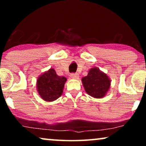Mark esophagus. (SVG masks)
Masks as SVG:
<instances>
[{
  "mask_svg": "<svg viewBox=\"0 0 146 146\" xmlns=\"http://www.w3.org/2000/svg\"><path fill=\"white\" fill-rule=\"evenodd\" d=\"M70 77L73 79H78L79 78V75L77 73H73V74H71Z\"/></svg>",
  "mask_w": 146,
  "mask_h": 146,
  "instance_id": "1",
  "label": "esophagus"
}]
</instances>
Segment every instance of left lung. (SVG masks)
<instances>
[{
	"label": "left lung",
	"mask_w": 146,
	"mask_h": 146,
	"mask_svg": "<svg viewBox=\"0 0 146 146\" xmlns=\"http://www.w3.org/2000/svg\"><path fill=\"white\" fill-rule=\"evenodd\" d=\"M82 82L88 94L95 98L104 97L111 86L108 76L96 67L90 69L86 76L82 78Z\"/></svg>",
	"instance_id": "obj_1"
}]
</instances>
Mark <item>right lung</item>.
Here are the masks:
<instances>
[{
  "label": "right lung",
  "mask_w": 146,
  "mask_h": 146,
  "mask_svg": "<svg viewBox=\"0 0 146 146\" xmlns=\"http://www.w3.org/2000/svg\"><path fill=\"white\" fill-rule=\"evenodd\" d=\"M67 79L56 74L55 70L50 68L38 77L36 90L41 98L46 102H52L61 96Z\"/></svg>",
  "instance_id": "right-lung-1"
}]
</instances>
